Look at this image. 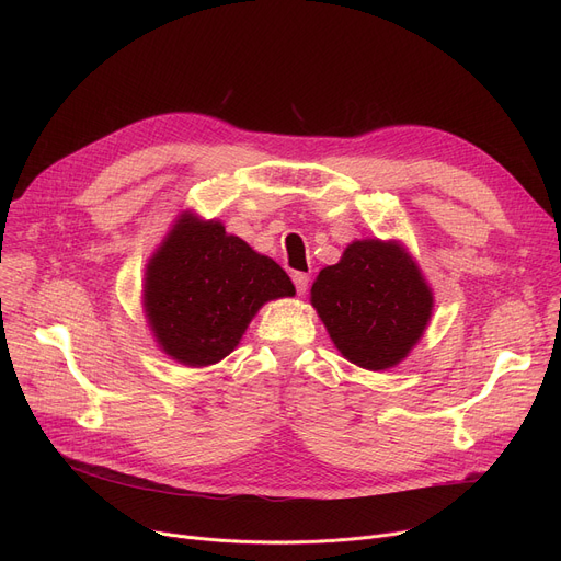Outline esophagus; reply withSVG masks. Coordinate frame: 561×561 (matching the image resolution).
<instances>
[{"mask_svg": "<svg viewBox=\"0 0 561 561\" xmlns=\"http://www.w3.org/2000/svg\"><path fill=\"white\" fill-rule=\"evenodd\" d=\"M293 284H296L298 296H305V293L309 290V275L307 273H296V275H293Z\"/></svg>", "mask_w": 561, "mask_h": 561, "instance_id": "1", "label": "esophagus"}]
</instances>
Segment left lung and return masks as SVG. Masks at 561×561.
<instances>
[{"label":"left lung","mask_w":561,"mask_h":561,"mask_svg":"<svg viewBox=\"0 0 561 561\" xmlns=\"http://www.w3.org/2000/svg\"><path fill=\"white\" fill-rule=\"evenodd\" d=\"M311 305L341 355L366 370L398 366L432 318V288L398 241H355L322 268Z\"/></svg>","instance_id":"left-lung-1"}]
</instances>
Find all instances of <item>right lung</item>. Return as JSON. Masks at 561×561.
<instances>
[{
  "instance_id": "obj_1",
  "label": "right lung",
  "mask_w": 561,
  "mask_h": 561,
  "mask_svg": "<svg viewBox=\"0 0 561 561\" xmlns=\"http://www.w3.org/2000/svg\"><path fill=\"white\" fill-rule=\"evenodd\" d=\"M296 286L273 259L254 252L218 220L184 211L145 271L142 307L159 347L202 368L239 345L254 313Z\"/></svg>"
}]
</instances>
